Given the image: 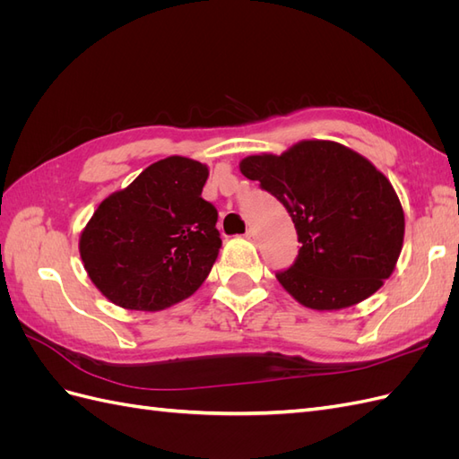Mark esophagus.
<instances>
[{"label":"esophagus","instance_id":"obj_1","mask_svg":"<svg viewBox=\"0 0 459 459\" xmlns=\"http://www.w3.org/2000/svg\"><path fill=\"white\" fill-rule=\"evenodd\" d=\"M245 238H247V239H251V241H255V239H256V231H255L253 228H248V230H247V233H245Z\"/></svg>","mask_w":459,"mask_h":459}]
</instances>
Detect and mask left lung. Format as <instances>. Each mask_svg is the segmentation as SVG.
Masks as SVG:
<instances>
[{"mask_svg":"<svg viewBox=\"0 0 459 459\" xmlns=\"http://www.w3.org/2000/svg\"><path fill=\"white\" fill-rule=\"evenodd\" d=\"M239 169L293 220L299 255L275 277L304 307H352L393 273L404 241V212L391 182L368 159L316 140L280 157H247Z\"/></svg>","mask_w":459,"mask_h":459,"instance_id":"1","label":"left lung"}]
</instances>
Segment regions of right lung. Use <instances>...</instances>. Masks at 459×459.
<instances>
[{
  "mask_svg": "<svg viewBox=\"0 0 459 459\" xmlns=\"http://www.w3.org/2000/svg\"><path fill=\"white\" fill-rule=\"evenodd\" d=\"M206 178L204 164L169 157L97 206L80 256L110 302L155 312L201 287L221 245L216 206L201 197Z\"/></svg>",
  "mask_w": 459,
  "mask_h": 459,
  "instance_id": "right-lung-1",
  "label": "right lung"
}]
</instances>
